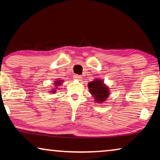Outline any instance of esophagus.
<instances>
[{"instance_id": "obj_1", "label": "esophagus", "mask_w": 160, "mask_h": 160, "mask_svg": "<svg viewBox=\"0 0 160 160\" xmlns=\"http://www.w3.org/2000/svg\"><path fill=\"white\" fill-rule=\"evenodd\" d=\"M73 78H75V79H77V80H79V79H81V78H82L81 76L77 75V74H75V75L73 76Z\"/></svg>"}]
</instances>
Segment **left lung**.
<instances>
[{"label": "left lung", "instance_id": "left-lung-1", "mask_svg": "<svg viewBox=\"0 0 160 160\" xmlns=\"http://www.w3.org/2000/svg\"><path fill=\"white\" fill-rule=\"evenodd\" d=\"M88 87L92 95L95 98V102H104L108 97V87H106L101 80L95 79V81L89 82Z\"/></svg>", "mask_w": 160, "mask_h": 160}]
</instances>
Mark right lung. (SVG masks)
Instances as JSON below:
<instances>
[{"mask_svg":"<svg viewBox=\"0 0 160 160\" xmlns=\"http://www.w3.org/2000/svg\"><path fill=\"white\" fill-rule=\"evenodd\" d=\"M55 82H56V83H54V84H55V87L57 88V87H58L59 86V85H60L61 84H62V83H61V82H62V81L58 80V81H56ZM52 93L55 92V89H52Z\"/></svg>","mask_w":160,"mask_h":160,"instance_id":"1","label":"right lung"}]
</instances>
